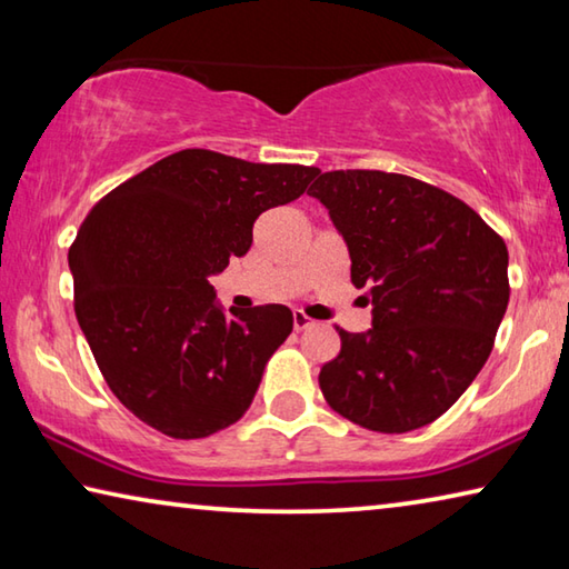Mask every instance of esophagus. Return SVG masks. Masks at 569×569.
I'll return each mask as SVG.
<instances>
[{
  "mask_svg": "<svg viewBox=\"0 0 569 569\" xmlns=\"http://www.w3.org/2000/svg\"><path fill=\"white\" fill-rule=\"evenodd\" d=\"M308 326H313V319H308L303 311H296L293 313V329L303 331V329H308Z\"/></svg>",
  "mask_w": 569,
  "mask_h": 569,
  "instance_id": "34e87169",
  "label": "esophagus"
}]
</instances>
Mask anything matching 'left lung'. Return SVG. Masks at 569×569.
<instances>
[{"mask_svg":"<svg viewBox=\"0 0 569 569\" xmlns=\"http://www.w3.org/2000/svg\"><path fill=\"white\" fill-rule=\"evenodd\" d=\"M308 196L329 208L369 288L373 326H336L323 399L363 429L403 435L439 419L489 359L509 303L507 246L465 200L383 170L316 172Z\"/></svg>","mask_w":569,"mask_h":569,"instance_id":"1","label":"left lung"}]
</instances>
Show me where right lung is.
Masks as SVG:
<instances>
[{"label":"right lung","instance_id":"right-lung-1","mask_svg":"<svg viewBox=\"0 0 569 569\" xmlns=\"http://www.w3.org/2000/svg\"><path fill=\"white\" fill-rule=\"evenodd\" d=\"M319 168L180 150L94 203L70 246L74 313L114 397L172 439L230 427L293 329L286 306L226 316L208 276L248 253L256 218Z\"/></svg>","mask_w":569,"mask_h":569}]
</instances>
